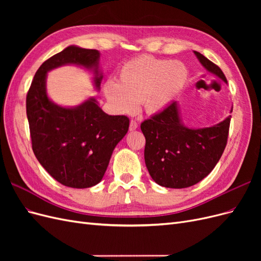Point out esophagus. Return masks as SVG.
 Returning <instances> with one entry per match:
<instances>
[{"label": "esophagus", "mask_w": 261, "mask_h": 261, "mask_svg": "<svg viewBox=\"0 0 261 261\" xmlns=\"http://www.w3.org/2000/svg\"><path fill=\"white\" fill-rule=\"evenodd\" d=\"M137 127H138V124H137V122H136V121H134V120H132V121H130V123H129V130H130V132H134V130H136V129H137Z\"/></svg>", "instance_id": "1"}]
</instances>
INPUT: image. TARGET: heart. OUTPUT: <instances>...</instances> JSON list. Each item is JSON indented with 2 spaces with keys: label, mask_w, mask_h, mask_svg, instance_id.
<instances>
[{
  "label": "heart",
  "mask_w": 261,
  "mask_h": 261,
  "mask_svg": "<svg viewBox=\"0 0 261 261\" xmlns=\"http://www.w3.org/2000/svg\"><path fill=\"white\" fill-rule=\"evenodd\" d=\"M187 78L184 63L141 55L124 63L117 72V83L107 82L103 92L117 113H135L141 102L148 114H158L178 96Z\"/></svg>",
  "instance_id": "heart-1"
}]
</instances>
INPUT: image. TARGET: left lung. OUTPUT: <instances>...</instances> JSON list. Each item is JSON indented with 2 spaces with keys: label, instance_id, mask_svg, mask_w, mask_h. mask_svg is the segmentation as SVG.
Wrapping results in <instances>:
<instances>
[{
  "label": "left lung",
  "instance_id": "8db88e82",
  "mask_svg": "<svg viewBox=\"0 0 261 261\" xmlns=\"http://www.w3.org/2000/svg\"><path fill=\"white\" fill-rule=\"evenodd\" d=\"M194 53L209 74L227 84L219 66L201 53ZM230 121L231 115L210 127H187L181 121L176 101L144 121L140 128L146 138L145 162L150 176L156 184L168 188H186L198 183L222 155Z\"/></svg>",
  "mask_w": 261,
  "mask_h": 261
}]
</instances>
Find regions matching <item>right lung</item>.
Segmentation results:
<instances>
[{"instance_id": "add662e5", "label": "right lung", "mask_w": 261, "mask_h": 261, "mask_svg": "<svg viewBox=\"0 0 261 261\" xmlns=\"http://www.w3.org/2000/svg\"><path fill=\"white\" fill-rule=\"evenodd\" d=\"M100 52L69 45L39 67L26 99L31 144L38 161L62 185L88 188L100 183L116 145L128 130L125 115H109L93 97L76 107H62L49 98L46 76L64 65L93 73L100 90Z\"/></svg>"}]
</instances>
